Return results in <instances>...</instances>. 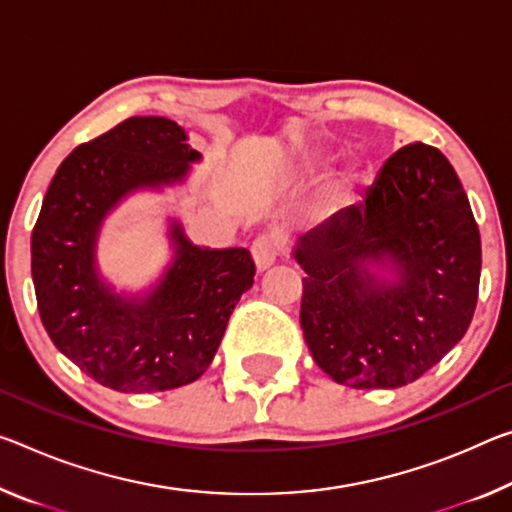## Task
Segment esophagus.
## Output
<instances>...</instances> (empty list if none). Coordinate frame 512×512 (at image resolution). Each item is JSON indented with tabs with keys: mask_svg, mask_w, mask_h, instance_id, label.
<instances>
[{
	"mask_svg": "<svg viewBox=\"0 0 512 512\" xmlns=\"http://www.w3.org/2000/svg\"><path fill=\"white\" fill-rule=\"evenodd\" d=\"M253 259H255V266L257 271H266L269 266H273L275 259H278V239L271 237V234H262V237H257L253 241Z\"/></svg>",
	"mask_w": 512,
	"mask_h": 512,
	"instance_id": "esophagus-1",
	"label": "esophagus"
}]
</instances>
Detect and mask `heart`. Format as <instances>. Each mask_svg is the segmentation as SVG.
<instances>
[{"label":"heart","instance_id":"obj_1","mask_svg":"<svg viewBox=\"0 0 512 512\" xmlns=\"http://www.w3.org/2000/svg\"><path fill=\"white\" fill-rule=\"evenodd\" d=\"M326 159H328L326 152H316V154H312V157H310V164H321V161H326ZM355 182H358V170L346 168L344 173H339L337 180L330 184L328 196H330L332 200H344V198H348V196H351Z\"/></svg>","mask_w":512,"mask_h":512}]
</instances>
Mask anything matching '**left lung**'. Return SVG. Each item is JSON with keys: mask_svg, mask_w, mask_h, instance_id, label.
Instances as JSON below:
<instances>
[{"mask_svg": "<svg viewBox=\"0 0 512 512\" xmlns=\"http://www.w3.org/2000/svg\"><path fill=\"white\" fill-rule=\"evenodd\" d=\"M314 362L355 389L415 383L472 323L481 234L456 170L426 143L385 161L367 198L294 246Z\"/></svg>", "mask_w": 512, "mask_h": 512, "instance_id": "obj_1", "label": "left lung"}]
</instances>
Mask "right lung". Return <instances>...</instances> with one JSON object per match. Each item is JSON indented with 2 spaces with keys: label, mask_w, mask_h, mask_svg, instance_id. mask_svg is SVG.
Masks as SVG:
<instances>
[{
  "label": "right lung",
  "mask_w": 512,
  "mask_h": 512,
  "mask_svg": "<svg viewBox=\"0 0 512 512\" xmlns=\"http://www.w3.org/2000/svg\"><path fill=\"white\" fill-rule=\"evenodd\" d=\"M202 154L175 120L136 116L72 150L31 232L38 312L54 346L116 392H164L198 380L255 282L246 248H205L168 218L173 250L152 287L116 291L97 269L102 225L139 191L186 182Z\"/></svg>",
  "instance_id": "right-lung-1"
}]
</instances>
